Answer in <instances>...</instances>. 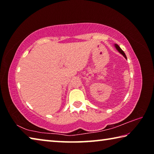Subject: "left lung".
<instances>
[{
  "instance_id": "left-lung-1",
  "label": "left lung",
  "mask_w": 154,
  "mask_h": 154,
  "mask_svg": "<svg viewBox=\"0 0 154 154\" xmlns=\"http://www.w3.org/2000/svg\"><path fill=\"white\" fill-rule=\"evenodd\" d=\"M115 46H116V49H118V51L119 52V53H121V54H122V55H123V56L125 57V58H126V54H125V53H124V52L123 51V50H122V49L120 48H119V46L118 45H117V44H115Z\"/></svg>"
}]
</instances>
